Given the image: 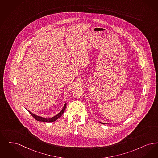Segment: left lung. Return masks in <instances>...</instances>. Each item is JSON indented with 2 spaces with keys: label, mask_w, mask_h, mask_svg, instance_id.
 I'll use <instances>...</instances> for the list:
<instances>
[{
  "label": "left lung",
  "mask_w": 158,
  "mask_h": 158,
  "mask_svg": "<svg viewBox=\"0 0 158 158\" xmlns=\"http://www.w3.org/2000/svg\"><path fill=\"white\" fill-rule=\"evenodd\" d=\"M100 123L104 124V123H102V122H100Z\"/></svg>",
  "instance_id": "1"
}]
</instances>
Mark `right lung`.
<instances>
[{"instance_id": "right-lung-1", "label": "right lung", "mask_w": 158, "mask_h": 158, "mask_svg": "<svg viewBox=\"0 0 158 158\" xmlns=\"http://www.w3.org/2000/svg\"><path fill=\"white\" fill-rule=\"evenodd\" d=\"M66 106H67V104L65 103L61 111L58 114H56L55 116L52 117H51V118H44V117H42L38 116H37V115H35L34 114H33L32 113H31V112L29 111V110H27V111H28L29 113L31 114V116L33 117L37 121H40V122H55L58 118H59L62 115V114L64 113V111L65 110Z\"/></svg>"}]
</instances>
